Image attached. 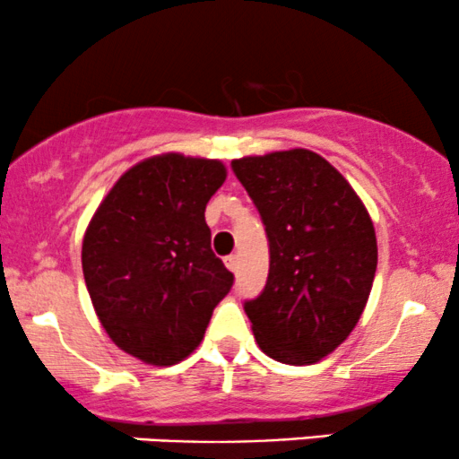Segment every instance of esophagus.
Instances as JSON below:
<instances>
[{
  "instance_id": "34e87169",
  "label": "esophagus",
  "mask_w": 459,
  "mask_h": 459,
  "mask_svg": "<svg viewBox=\"0 0 459 459\" xmlns=\"http://www.w3.org/2000/svg\"><path fill=\"white\" fill-rule=\"evenodd\" d=\"M224 265L229 267L230 272H237V267H239V259H237L235 255H230V256H226L224 259Z\"/></svg>"
}]
</instances>
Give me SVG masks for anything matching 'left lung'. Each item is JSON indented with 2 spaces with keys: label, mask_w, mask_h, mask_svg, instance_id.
<instances>
[{
  "label": "left lung",
  "mask_w": 459,
  "mask_h": 459,
  "mask_svg": "<svg viewBox=\"0 0 459 459\" xmlns=\"http://www.w3.org/2000/svg\"><path fill=\"white\" fill-rule=\"evenodd\" d=\"M270 239V276L246 315L263 354L313 365L356 328L371 293L377 239L350 181L308 149L230 161Z\"/></svg>",
  "instance_id": "left-lung-1"
}]
</instances>
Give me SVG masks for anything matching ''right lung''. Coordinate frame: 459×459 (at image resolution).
Here are the masks:
<instances>
[{"mask_svg": "<svg viewBox=\"0 0 459 459\" xmlns=\"http://www.w3.org/2000/svg\"><path fill=\"white\" fill-rule=\"evenodd\" d=\"M220 160L161 152L131 166L88 222L82 267L94 313L125 354L170 367L203 341L233 273L212 250Z\"/></svg>", "mask_w": 459, "mask_h": 459, "instance_id": "add662e5", "label": "right lung"}]
</instances>
